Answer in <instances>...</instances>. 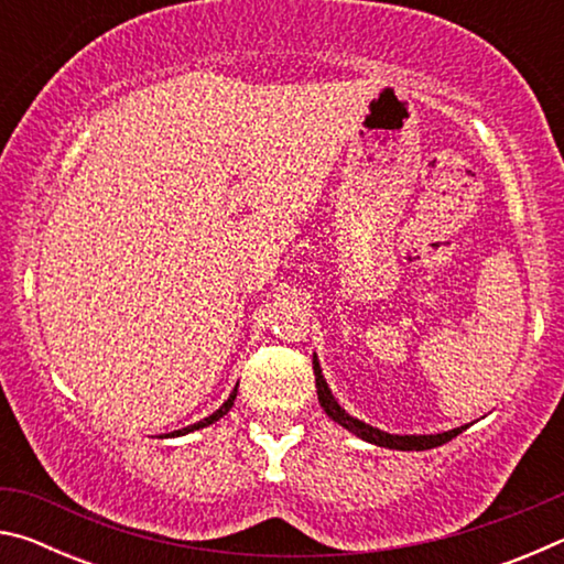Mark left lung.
Listing matches in <instances>:
<instances>
[{"instance_id": "1", "label": "left lung", "mask_w": 564, "mask_h": 564, "mask_svg": "<svg viewBox=\"0 0 564 564\" xmlns=\"http://www.w3.org/2000/svg\"><path fill=\"white\" fill-rule=\"evenodd\" d=\"M313 373H316V388H318V403L321 408L326 410V415L336 420L338 425L346 427V431L356 433L362 441L380 445V447H390V451H431V447L443 445L447 441H453L455 435H460L465 427H455V431H447V433H437V435H390L378 431V427L362 423V420H356L352 415H348L346 410L338 405V400L333 398L330 388L326 380H323L321 373V366H318V358H313Z\"/></svg>"}]
</instances>
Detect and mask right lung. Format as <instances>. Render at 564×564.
Returning <instances> with one entry per match:
<instances>
[{
  "label": "right lung",
  "instance_id": "1",
  "mask_svg": "<svg viewBox=\"0 0 564 564\" xmlns=\"http://www.w3.org/2000/svg\"><path fill=\"white\" fill-rule=\"evenodd\" d=\"M236 393H238V390L234 388V393H231V395H228V400H226V403H224L221 408H218L214 415H208V417H204V420H198V423H194V425H188V427H184V431H174V433H171V435H186V433H191V431H198V427H206V425H212V423H216V420H218V417H224V415L228 413V410H231V405H234V400H236Z\"/></svg>",
  "mask_w": 564,
  "mask_h": 564
}]
</instances>
